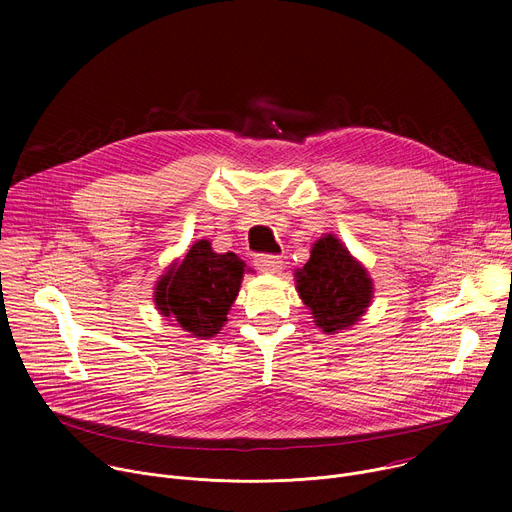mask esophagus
<instances>
[{
    "instance_id": "esophagus-1",
    "label": "esophagus",
    "mask_w": 512,
    "mask_h": 512,
    "mask_svg": "<svg viewBox=\"0 0 512 512\" xmlns=\"http://www.w3.org/2000/svg\"><path fill=\"white\" fill-rule=\"evenodd\" d=\"M255 265L265 273H279L283 269V259L277 255H257Z\"/></svg>"
}]
</instances>
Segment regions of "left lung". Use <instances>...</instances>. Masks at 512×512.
<instances>
[{
    "instance_id": "1",
    "label": "left lung",
    "mask_w": 512,
    "mask_h": 512,
    "mask_svg": "<svg viewBox=\"0 0 512 512\" xmlns=\"http://www.w3.org/2000/svg\"><path fill=\"white\" fill-rule=\"evenodd\" d=\"M296 289L324 334L354 326L373 302V279L332 233L320 237L308 263L294 273Z\"/></svg>"
}]
</instances>
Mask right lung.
I'll return each instance as SVG.
<instances>
[{"mask_svg": "<svg viewBox=\"0 0 512 512\" xmlns=\"http://www.w3.org/2000/svg\"><path fill=\"white\" fill-rule=\"evenodd\" d=\"M245 271L235 253H214L210 241L200 239L156 281V308L194 338H212L227 322Z\"/></svg>", "mask_w": 512, "mask_h": 512, "instance_id": "obj_1", "label": "right lung"}]
</instances>
